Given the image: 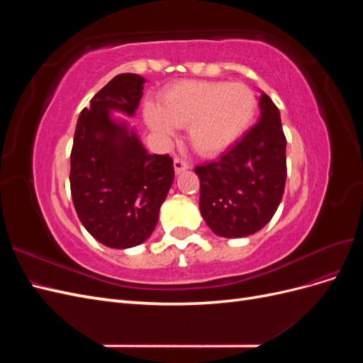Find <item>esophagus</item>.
<instances>
[{
  "label": "esophagus",
  "mask_w": 363,
  "mask_h": 363,
  "mask_svg": "<svg viewBox=\"0 0 363 363\" xmlns=\"http://www.w3.org/2000/svg\"><path fill=\"white\" fill-rule=\"evenodd\" d=\"M189 168H191L189 162H186L182 157H175L174 159V169H175V172H177V174H180V172H183L186 169H189Z\"/></svg>",
  "instance_id": "esophagus-1"
}]
</instances>
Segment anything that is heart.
I'll return each instance as SVG.
<instances>
[{
    "label": "heart",
    "mask_w": 363,
    "mask_h": 363,
    "mask_svg": "<svg viewBox=\"0 0 363 363\" xmlns=\"http://www.w3.org/2000/svg\"><path fill=\"white\" fill-rule=\"evenodd\" d=\"M256 107L255 92L242 83L184 80L168 86L160 106H148L145 116L150 127L164 136L188 125L194 150L212 157L245 133Z\"/></svg>",
    "instance_id": "obj_1"
}]
</instances>
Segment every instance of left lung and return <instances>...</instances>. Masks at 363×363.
Masks as SVG:
<instances>
[{
	"mask_svg": "<svg viewBox=\"0 0 363 363\" xmlns=\"http://www.w3.org/2000/svg\"><path fill=\"white\" fill-rule=\"evenodd\" d=\"M260 119L216 162L200 164V212L212 232L244 238L276 213L286 183V138L277 106L260 96Z\"/></svg>",
	"mask_w": 363,
	"mask_h": 363,
	"instance_id": "1",
	"label": "left lung"
}]
</instances>
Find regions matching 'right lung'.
I'll return each instance as SVG.
<instances>
[{"label": "right lung", "instance_id": "add662e5", "mask_svg": "<svg viewBox=\"0 0 363 363\" xmlns=\"http://www.w3.org/2000/svg\"><path fill=\"white\" fill-rule=\"evenodd\" d=\"M145 79L119 74L84 107L71 150V195L82 224L98 242L130 248L155 230L174 180L168 155H148L133 130L111 112L135 115Z\"/></svg>", "mask_w": 363, "mask_h": 363}]
</instances>
